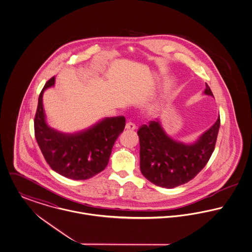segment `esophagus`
Listing matches in <instances>:
<instances>
[{"mask_svg": "<svg viewBox=\"0 0 252 252\" xmlns=\"http://www.w3.org/2000/svg\"><path fill=\"white\" fill-rule=\"evenodd\" d=\"M126 128L129 129V130H134L136 128V125L134 123H132V122H128L126 125Z\"/></svg>", "mask_w": 252, "mask_h": 252, "instance_id": "esophagus-1", "label": "esophagus"}]
</instances>
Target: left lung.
Masks as SVG:
<instances>
[{
  "mask_svg": "<svg viewBox=\"0 0 252 252\" xmlns=\"http://www.w3.org/2000/svg\"><path fill=\"white\" fill-rule=\"evenodd\" d=\"M204 93L213 96L207 83ZM220 125L219 116L213 126L192 145L170 138L158 121L141 126L137 131L141 173L162 188L171 189L189 182L205 167L213 154Z\"/></svg>",
  "mask_w": 252,
  "mask_h": 252,
  "instance_id": "obj_1",
  "label": "left lung"
}]
</instances>
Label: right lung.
Masks as SVG:
<instances>
[{
  "label": "right lung",
  "mask_w": 252,
  "mask_h": 252,
  "mask_svg": "<svg viewBox=\"0 0 252 252\" xmlns=\"http://www.w3.org/2000/svg\"><path fill=\"white\" fill-rule=\"evenodd\" d=\"M50 78L43 87L34 117V134L46 162L58 174L74 180H85L105 169L112 148L126 126L124 116L104 118L80 132L63 133L49 126L43 109V93L54 86Z\"/></svg>",
  "instance_id": "right-lung-1"
}]
</instances>
